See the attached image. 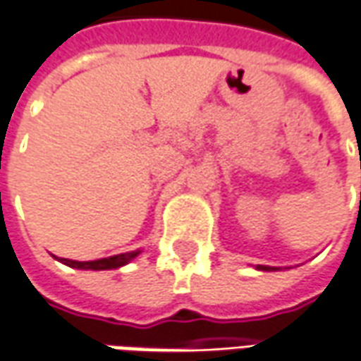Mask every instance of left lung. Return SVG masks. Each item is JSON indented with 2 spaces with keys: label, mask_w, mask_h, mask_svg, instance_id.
I'll list each match as a JSON object with an SVG mask.
<instances>
[{
  "label": "left lung",
  "mask_w": 361,
  "mask_h": 361,
  "mask_svg": "<svg viewBox=\"0 0 361 361\" xmlns=\"http://www.w3.org/2000/svg\"><path fill=\"white\" fill-rule=\"evenodd\" d=\"M256 269H259V271H277V269L281 268H274V266H256Z\"/></svg>",
  "instance_id": "1"
}]
</instances>
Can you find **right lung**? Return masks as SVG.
<instances>
[{
    "instance_id": "add662e5",
    "label": "right lung",
    "mask_w": 361,
    "mask_h": 361,
    "mask_svg": "<svg viewBox=\"0 0 361 361\" xmlns=\"http://www.w3.org/2000/svg\"><path fill=\"white\" fill-rule=\"evenodd\" d=\"M140 250L125 252V254H117V256H109V258L93 259V262H78V259H68V258H56L58 262H62L64 266H70L74 269H93V271H102V269H119L123 266H127L128 262L137 258Z\"/></svg>"
}]
</instances>
